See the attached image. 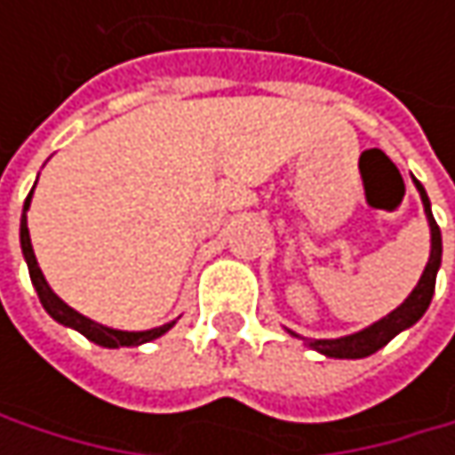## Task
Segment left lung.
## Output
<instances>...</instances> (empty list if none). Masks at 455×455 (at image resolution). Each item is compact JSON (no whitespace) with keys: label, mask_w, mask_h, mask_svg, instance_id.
<instances>
[{"label":"left lung","mask_w":455,"mask_h":455,"mask_svg":"<svg viewBox=\"0 0 455 455\" xmlns=\"http://www.w3.org/2000/svg\"><path fill=\"white\" fill-rule=\"evenodd\" d=\"M419 195H421V203H424V213H427V221H429V231H432V250H429V260L424 266V274L419 279V284L413 287L409 298L385 318H379L377 323L355 331V334H347V337H337V339H308V345L318 350L321 355H329V358H366L371 353H377L379 347H385L395 334H401L403 329L413 326L419 318L424 316V311L429 308L432 303V295H435V279H437V268H440V260H443V236H440V227L435 224V216H432V208H429V197L424 192V187L413 179ZM295 334V331H290ZM298 337V334H295Z\"/></svg>","instance_id":"8db88e82"}]
</instances>
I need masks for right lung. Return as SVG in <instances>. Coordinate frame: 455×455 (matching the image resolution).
I'll list each match as a JSON object with an SVG mask.
<instances>
[{
  "mask_svg": "<svg viewBox=\"0 0 455 455\" xmlns=\"http://www.w3.org/2000/svg\"><path fill=\"white\" fill-rule=\"evenodd\" d=\"M31 195H34V189H31ZM31 195L26 197V205H23L20 247H23V258L28 263L31 282H34V287L39 292V300H42V306H44V311L49 316L54 318V321H60V323H65V326H70V329H76V331H81L86 339H92V342H97L102 347H134V345H144L149 339H157L160 334H165L176 323V321H171V323H163V326H155V329H147V331H124V329H110V326H102V323H97L92 318L81 316L68 303H62L52 292V287L46 284L44 274H42V268L36 263V255H34V244H31V234H28V221H26V211L31 208Z\"/></svg>",
  "mask_w": 455,
  "mask_h": 455,
  "instance_id": "1",
  "label": "right lung"
}]
</instances>
